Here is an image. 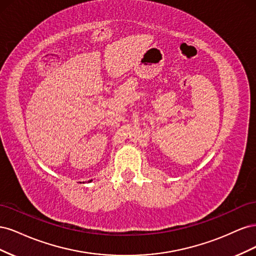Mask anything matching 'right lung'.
Masks as SVG:
<instances>
[{
	"mask_svg": "<svg viewBox=\"0 0 256 256\" xmlns=\"http://www.w3.org/2000/svg\"><path fill=\"white\" fill-rule=\"evenodd\" d=\"M90 182H92V180H90Z\"/></svg>",
	"mask_w": 256,
	"mask_h": 256,
	"instance_id": "add662e5",
	"label": "right lung"
}]
</instances>
